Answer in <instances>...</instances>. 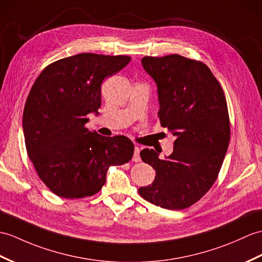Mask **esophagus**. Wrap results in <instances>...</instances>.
I'll use <instances>...</instances> for the list:
<instances>
[{
	"instance_id": "1",
	"label": "esophagus",
	"mask_w": 262,
	"mask_h": 262,
	"mask_svg": "<svg viewBox=\"0 0 262 262\" xmlns=\"http://www.w3.org/2000/svg\"><path fill=\"white\" fill-rule=\"evenodd\" d=\"M139 151H141V149H139V147H137V146H135V148H134V155H133V161L134 162H141V156H139Z\"/></svg>"
}]
</instances>
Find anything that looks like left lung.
I'll use <instances>...</instances> for the list:
<instances>
[{
	"instance_id": "8db88e82",
	"label": "left lung",
	"mask_w": 262,
	"mask_h": 262,
	"mask_svg": "<svg viewBox=\"0 0 262 262\" xmlns=\"http://www.w3.org/2000/svg\"><path fill=\"white\" fill-rule=\"evenodd\" d=\"M142 64L157 84L161 125L175 141L173 153L163 160L151 148L141 151L156 176L138 193L164 209H186L213 185L228 150L226 96L209 67L198 60L169 54L144 57Z\"/></svg>"
}]
</instances>
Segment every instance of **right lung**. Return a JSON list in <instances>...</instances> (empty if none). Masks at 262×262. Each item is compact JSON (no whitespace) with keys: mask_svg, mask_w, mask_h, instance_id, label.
Masks as SVG:
<instances>
[{"mask_svg":"<svg viewBox=\"0 0 262 262\" xmlns=\"http://www.w3.org/2000/svg\"><path fill=\"white\" fill-rule=\"evenodd\" d=\"M129 61L128 56L79 53L49 64L34 81L23 111L24 141L39 178L56 195H94L109 166L132 160L129 138L105 137L84 126L88 114L98 115L103 79Z\"/></svg>","mask_w":262,"mask_h":262,"instance_id":"add662e5","label":"right lung"}]
</instances>
